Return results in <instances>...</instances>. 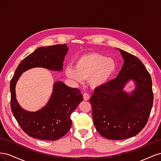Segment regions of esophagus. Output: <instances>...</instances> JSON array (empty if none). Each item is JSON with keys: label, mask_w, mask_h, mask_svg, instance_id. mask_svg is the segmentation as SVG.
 Returning a JSON list of instances; mask_svg holds the SVG:
<instances>
[{"label": "esophagus", "mask_w": 161, "mask_h": 161, "mask_svg": "<svg viewBox=\"0 0 161 161\" xmlns=\"http://www.w3.org/2000/svg\"><path fill=\"white\" fill-rule=\"evenodd\" d=\"M83 96H84V100H88L90 99V94L88 93H87V92H84Z\"/></svg>", "instance_id": "esophagus-1"}]
</instances>
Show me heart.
Returning <instances> with one entry per match:
<instances>
[{"label": "heart", "instance_id": "b5f03b06", "mask_svg": "<svg viewBox=\"0 0 161 161\" xmlns=\"http://www.w3.org/2000/svg\"><path fill=\"white\" fill-rule=\"evenodd\" d=\"M117 63L112 58L97 53H88L77 58L74 67L67 66L65 73L73 81L82 83L88 79L90 85L98 88L107 84L115 73Z\"/></svg>", "mask_w": 161, "mask_h": 161}]
</instances>
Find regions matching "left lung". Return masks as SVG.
Wrapping results in <instances>:
<instances>
[{"instance_id": "left-lung-1", "label": "left lung", "mask_w": 161, "mask_h": 161, "mask_svg": "<svg viewBox=\"0 0 161 161\" xmlns=\"http://www.w3.org/2000/svg\"><path fill=\"white\" fill-rule=\"evenodd\" d=\"M124 60L117 77L96 88L90 99L96 130L109 140L134 137L148 122L153 104V83L149 72L134 55L119 49ZM130 80L135 82L131 94L123 90Z\"/></svg>"}]
</instances>
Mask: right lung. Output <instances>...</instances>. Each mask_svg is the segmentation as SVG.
I'll return each mask as SVG.
<instances>
[{"instance_id": "add662e5", "label": "right lung", "mask_w": 161, "mask_h": 161, "mask_svg": "<svg viewBox=\"0 0 161 161\" xmlns=\"http://www.w3.org/2000/svg\"><path fill=\"white\" fill-rule=\"evenodd\" d=\"M67 46L56 44L40 47L23 60L10 83L11 108L13 116L25 134L44 140H57L63 137L71 126V114L82 100L78 88H71L61 81L55 82L53 94L48 103L36 112L27 111L18 103L15 86L24 71L34 67H44L61 71L68 50Z\"/></svg>"}]
</instances>
